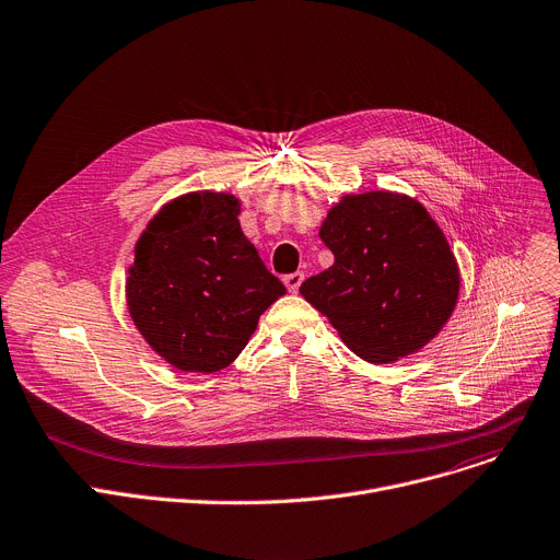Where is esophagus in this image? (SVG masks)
Masks as SVG:
<instances>
[{
  "label": "esophagus",
  "instance_id": "obj_1",
  "mask_svg": "<svg viewBox=\"0 0 560 560\" xmlns=\"http://www.w3.org/2000/svg\"><path fill=\"white\" fill-rule=\"evenodd\" d=\"M302 281H304V275H302V272H292V275H285V277H283V283H285V288H288L290 292L300 290Z\"/></svg>",
  "mask_w": 560,
  "mask_h": 560
}]
</instances>
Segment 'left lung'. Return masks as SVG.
I'll list each match as a JSON object with an SVG mask.
<instances>
[{
	"label": "left lung",
	"instance_id": "1",
	"mask_svg": "<svg viewBox=\"0 0 560 560\" xmlns=\"http://www.w3.org/2000/svg\"><path fill=\"white\" fill-rule=\"evenodd\" d=\"M332 266L302 283L304 300L362 360L421 351L459 300V266L430 211L396 191L345 194L319 228Z\"/></svg>",
	"mask_w": 560,
	"mask_h": 560
}]
</instances>
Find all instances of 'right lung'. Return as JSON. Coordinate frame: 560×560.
<instances>
[{
	"label": "right lung",
	"mask_w": 560,
	"mask_h": 560,
	"mask_svg": "<svg viewBox=\"0 0 560 560\" xmlns=\"http://www.w3.org/2000/svg\"><path fill=\"white\" fill-rule=\"evenodd\" d=\"M238 213L234 194L191 191L166 202L135 243L128 313L148 347L179 371L230 366L258 317L285 294Z\"/></svg>",
	"instance_id": "obj_1"
}]
</instances>
